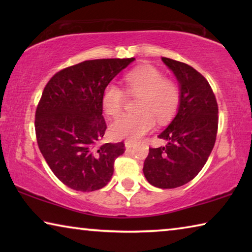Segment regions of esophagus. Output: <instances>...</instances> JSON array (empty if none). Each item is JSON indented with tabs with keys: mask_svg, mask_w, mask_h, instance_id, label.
I'll return each mask as SVG.
<instances>
[{
	"mask_svg": "<svg viewBox=\"0 0 252 252\" xmlns=\"http://www.w3.org/2000/svg\"><path fill=\"white\" fill-rule=\"evenodd\" d=\"M125 146H126V149H131L132 147L134 146V142H132V141H126V142H125Z\"/></svg>",
	"mask_w": 252,
	"mask_h": 252,
	"instance_id": "34e87169",
	"label": "esophagus"
}]
</instances>
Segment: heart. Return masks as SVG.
<instances>
[{"mask_svg":"<svg viewBox=\"0 0 252 252\" xmlns=\"http://www.w3.org/2000/svg\"><path fill=\"white\" fill-rule=\"evenodd\" d=\"M125 83L129 94L140 96L136 114H126L110 126L111 135L116 139L135 141L153 129L155 118L159 122L173 116L180 101V91L171 81L165 80L159 70L152 66H141L127 73ZM125 94L117 84L110 83L102 94V106L110 117L121 113Z\"/></svg>","mask_w":252,"mask_h":252,"instance_id":"obj_1","label":"heart"}]
</instances>
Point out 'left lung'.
<instances>
[{"label": "left lung", "mask_w": 252, "mask_h": 252, "mask_svg": "<svg viewBox=\"0 0 252 252\" xmlns=\"http://www.w3.org/2000/svg\"><path fill=\"white\" fill-rule=\"evenodd\" d=\"M162 61L176 76L180 101L176 117L158 135L167 144L149 149L143 173L150 185L173 189L192 180L206 164L218 131V104L210 84L192 66Z\"/></svg>", "instance_id": "left-lung-1"}]
</instances>
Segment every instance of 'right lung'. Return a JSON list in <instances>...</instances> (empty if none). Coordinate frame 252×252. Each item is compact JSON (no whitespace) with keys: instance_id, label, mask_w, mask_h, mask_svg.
<instances>
[{"instance_id":"right-lung-1","label":"right lung","mask_w":252,"mask_h":252,"mask_svg":"<svg viewBox=\"0 0 252 252\" xmlns=\"http://www.w3.org/2000/svg\"><path fill=\"white\" fill-rule=\"evenodd\" d=\"M134 60H89L58 72L44 88L35 112L37 144L55 177L71 189L95 191L112 178L125 144L97 147L106 130L102 94Z\"/></svg>"}]
</instances>
